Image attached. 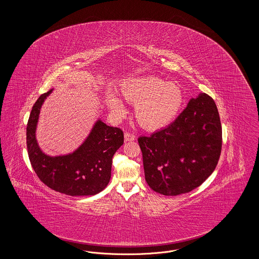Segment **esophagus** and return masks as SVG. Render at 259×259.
<instances>
[{
  "label": "esophagus",
  "mask_w": 259,
  "mask_h": 259,
  "mask_svg": "<svg viewBox=\"0 0 259 259\" xmlns=\"http://www.w3.org/2000/svg\"><path fill=\"white\" fill-rule=\"evenodd\" d=\"M124 139H125V141H126V142H132V141H134V140H135V136L132 135V134L128 133V132H125V134H124Z\"/></svg>",
  "instance_id": "1"
}]
</instances>
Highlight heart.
Returning <instances> with one entry per match:
<instances>
[{"label": "heart", "instance_id": "obj_1", "mask_svg": "<svg viewBox=\"0 0 259 259\" xmlns=\"http://www.w3.org/2000/svg\"><path fill=\"white\" fill-rule=\"evenodd\" d=\"M121 98L135 105L136 120L148 131H156L168 126L177 117L184 104V92L179 84L166 82L149 75L124 80L119 87ZM107 104L116 116L125 112L122 103L110 95Z\"/></svg>", "mask_w": 259, "mask_h": 259}]
</instances>
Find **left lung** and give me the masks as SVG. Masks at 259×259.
I'll return each mask as SVG.
<instances>
[{"instance_id": "obj_1", "label": "left lung", "mask_w": 259, "mask_h": 259, "mask_svg": "<svg viewBox=\"0 0 259 259\" xmlns=\"http://www.w3.org/2000/svg\"><path fill=\"white\" fill-rule=\"evenodd\" d=\"M138 142L152 190L167 196L190 192L209 178L220 159L222 130L217 105L200 93L174 122Z\"/></svg>"}]
</instances>
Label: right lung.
<instances>
[{
  "instance_id": "add662e5",
  "label": "right lung",
  "mask_w": 259,
  "mask_h": 259,
  "mask_svg": "<svg viewBox=\"0 0 259 259\" xmlns=\"http://www.w3.org/2000/svg\"><path fill=\"white\" fill-rule=\"evenodd\" d=\"M52 90L38 97L27 124V148L32 167L38 179L57 192L70 196L95 195L111 180L112 156L123 145V132L98 119L73 152L57 156L46 154L37 144L36 130L41 106Z\"/></svg>"
}]
</instances>
